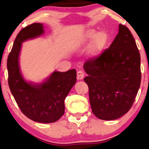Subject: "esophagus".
Returning <instances> with one entry per match:
<instances>
[{"label":"esophagus","instance_id":"1","mask_svg":"<svg viewBox=\"0 0 149 149\" xmlns=\"http://www.w3.org/2000/svg\"><path fill=\"white\" fill-rule=\"evenodd\" d=\"M84 77H85V73L83 71L80 70V71H78V72H77V78H78V80H82Z\"/></svg>","mask_w":149,"mask_h":149}]
</instances>
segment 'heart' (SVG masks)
Here are the masks:
<instances>
[{
  "label": "heart",
  "mask_w": 149,
  "mask_h": 149,
  "mask_svg": "<svg viewBox=\"0 0 149 149\" xmlns=\"http://www.w3.org/2000/svg\"><path fill=\"white\" fill-rule=\"evenodd\" d=\"M85 38L87 40H92L94 38L92 55L97 56L104 48L108 42V36L104 31H100L96 34V31L89 30L85 33Z\"/></svg>",
  "instance_id": "b5f03b06"
}]
</instances>
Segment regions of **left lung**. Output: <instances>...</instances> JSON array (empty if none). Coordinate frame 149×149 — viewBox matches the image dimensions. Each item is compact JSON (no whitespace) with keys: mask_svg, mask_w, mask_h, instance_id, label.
Masks as SVG:
<instances>
[{"mask_svg":"<svg viewBox=\"0 0 149 149\" xmlns=\"http://www.w3.org/2000/svg\"><path fill=\"white\" fill-rule=\"evenodd\" d=\"M139 51L130 31L120 24L119 32L109 48L85 62L88 75L92 113L98 118L111 120L129 111L141 84Z\"/></svg>","mask_w":149,"mask_h":149,"instance_id":"1","label":"left lung"}]
</instances>
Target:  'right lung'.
<instances>
[{
	"label": "right lung",
	"instance_id": "add662e5",
	"mask_svg": "<svg viewBox=\"0 0 149 149\" xmlns=\"http://www.w3.org/2000/svg\"><path fill=\"white\" fill-rule=\"evenodd\" d=\"M42 24L33 23L23 28L15 38L7 61L8 85L21 111L27 118L42 123L57 121L64 113V100L76 82V71H54L38 85L26 83L19 66L22 42L43 33Z\"/></svg>",
	"mask_w": 149,
	"mask_h": 149
}]
</instances>
